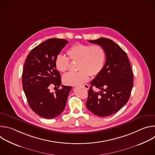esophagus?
Returning a JSON list of instances; mask_svg holds the SVG:
<instances>
[{"label":"esophagus","instance_id":"1","mask_svg":"<svg viewBox=\"0 0 155 155\" xmlns=\"http://www.w3.org/2000/svg\"><path fill=\"white\" fill-rule=\"evenodd\" d=\"M83 87L84 88V89H86V90H88V89H89V85L87 84H83Z\"/></svg>","mask_w":155,"mask_h":155}]
</instances>
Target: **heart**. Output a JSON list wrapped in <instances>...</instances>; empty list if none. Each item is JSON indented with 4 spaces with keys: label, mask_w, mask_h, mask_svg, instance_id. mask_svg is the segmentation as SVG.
<instances>
[{
    "label": "heart",
    "mask_w": 155,
    "mask_h": 155,
    "mask_svg": "<svg viewBox=\"0 0 155 155\" xmlns=\"http://www.w3.org/2000/svg\"><path fill=\"white\" fill-rule=\"evenodd\" d=\"M72 61H78L77 72H69L62 77L64 84L67 85H80L89 80V75L96 77L103 70L106 61V53L101 45L77 43L67 51ZM56 69L62 72L67 71L70 65L68 58L58 54L55 59Z\"/></svg>",
    "instance_id": "heart-1"
}]
</instances>
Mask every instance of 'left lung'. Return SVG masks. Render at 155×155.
I'll return each mask as SVG.
<instances>
[{"label":"left lung","mask_w":155,"mask_h":155,"mask_svg":"<svg viewBox=\"0 0 155 155\" xmlns=\"http://www.w3.org/2000/svg\"><path fill=\"white\" fill-rule=\"evenodd\" d=\"M88 41L104 48L106 61L102 72L91 82L86 106L94 115L107 117L118 112L127 102L133 74L126 53L114 41L103 37ZM93 87L101 91H94Z\"/></svg>","instance_id":"8db88e82"}]
</instances>
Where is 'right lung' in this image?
I'll return each mask as SVG.
<instances>
[{
    "mask_svg": "<svg viewBox=\"0 0 155 155\" xmlns=\"http://www.w3.org/2000/svg\"><path fill=\"white\" fill-rule=\"evenodd\" d=\"M68 41L50 38L35 47L28 54L23 69V87L28 104L38 116L53 119L65 108L72 87L61 85L54 94L49 85H61V75L56 70L55 59Z\"/></svg>",
    "mask_w": 155,
    "mask_h": 155,
    "instance_id": "1",
    "label": "right lung"
}]
</instances>
